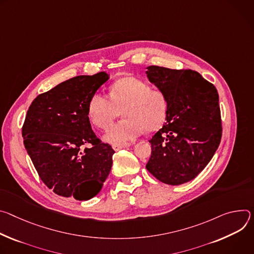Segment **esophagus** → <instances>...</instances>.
<instances>
[{
    "instance_id": "1",
    "label": "esophagus",
    "mask_w": 254,
    "mask_h": 254,
    "mask_svg": "<svg viewBox=\"0 0 254 254\" xmlns=\"http://www.w3.org/2000/svg\"><path fill=\"white\" fill-rule=\"evenodd\" d=\"M129 146H131V143H129V142H125V143H114V144L112 145L113 149L116 150V151H118V150H120V149H123V148H126V147H129Z\"/></svg>"
}]
</instances>
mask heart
Returning <instances> with one entry per match:
<instances>
[{
    "label": "heart",
    "mask_w": 254,
    "mask_h": 254,
    "mask_svg": "<svg viewBox=\"0 0 254 254\" xmlns=\"http://www.w3.org/2000/svg\"><path fill=\"white\" fill-rule=\"evenodd\" d=\"M109 97L95 94L88 105V117L100 129L109 128L121 114L124 119L113 125L104 139L111 143H123L144 130H157L165 121L168 100L165 93L135 76L123 77L110 87Z\"/></svg>",
    "instance_id": "obj_1"
}]
</instances>
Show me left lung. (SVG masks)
<instances>
[{
    "mask_svg": "<svg viewBox=\"0 0 254 254\" xmlns=\"http://www.w3.org/2000/svg\"><path fill=\"white\" fill-rule=\"evenodd\" d=\"M146 68L149 81L168 100L166 122L149 140L151 156L146 168L161 183L179 186L198 176L220 144L218 92L191 69Z\"/></svg>",
    "mask_w": 254,
    "mask_h": 254,
    "instance_id": "obj_1",
    "label": "left lung"
}]
</instances>
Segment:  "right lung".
I'll use <instances>...</instances> for the list:
<instances>
[{"instance_id":"1","label":"right lung","mask_w":254,"mask_h":254,"mask_svg":"<svg viewBox=\"0 0 254 254\" xmlns=\"http://www.w3.org/2000/svg\"><path fill=\"white\" fill-rule=\"evenodd\" d=\"M108 79L105 71L77 75L37 96L28 109L24 145L41 181L56 194L90 200L110 174L115 151L97 138L88 117L90 99ZM88 143L92 147L81 152Z\"/></svg>"}]
</instances>
